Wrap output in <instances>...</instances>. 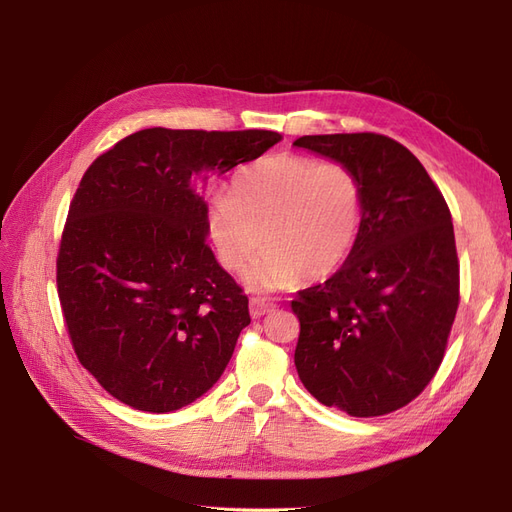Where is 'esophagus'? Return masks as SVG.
I'll list each match as a JSON object with an SVG mask.
<instances>
[{
    "label": "esophagus",
    "mask_w": 512,
    "mask_h": 512,
    "mask_svg": "<svg viewBox=\"0 0 512 512\" xmlns=\"http://www.w3.org/2000/svg\"><path fill=\"white\" fill-rule=\"evenodd\" d=\"M273 307L275 305L271 301L262 299V297H252L250 299V314H252V318H260V316L273 312Z\"/></svg>",
    "instance_id": "34e87169"
}]
</instances>
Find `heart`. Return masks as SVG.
<instances>
[{"label": "heart", "instance_id": "obj_1", "mask_svg": "<svg viewBox=\"0 0 512 512\" xmlns=\"http://www.w3.org/2000/svg\"><path fill=\"white\" fill-rule=\"evenodd\" d=\"M365 220V185L344 162L277 153L241 168L205 215L209 241L228 271L247 267L256 290L322 280L344 267Z\"/></svg>", "mask_w": 512, "mask_h": 512}]
</instances>
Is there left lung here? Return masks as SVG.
<instances>
[{
    "label": "left lung",
    "instance_id": "8db88e82",
    "mask_svg": "<svg viewBox=\"0 0 512 512\" xmlns=\"http://www.w3.org/2000/svg\"><path fill=\"white\" fill-rule=\"evenodd\" d=\"M297 147L344 162L365 185L359 243L327 282L290 303L294 365L320 404L382 416L425 391L459 307L451 211L414 153L374 132L301 136Z\"/></svg>",
    "mask_w": 512,
    "mask_h": 512
}]
</instances>
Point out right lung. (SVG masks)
Returning <instances> with one entry per match:
<instances>
[{
	"mask_svg": "<svg viewBox=\"0 0 512 512\" xmlns=\"http://www.w3.org/2000/svg\"><path fill=\"white\" fill-rule=\"evenodd\" d=\"M277 141L271 130L149 128L85 170L61 232L57 294L81 365L121 404L173 412L222 376L250 309L211 252L190 179Z\"/></svg>",
	"mask_w": 512,
	"mask_h": 512,
	"instance_id": "obj_1",
	"label": "right lung"
}]
</instances>
